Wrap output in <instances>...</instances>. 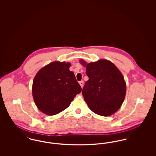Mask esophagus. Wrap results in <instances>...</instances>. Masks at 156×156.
Segmentation results:
<instances>
[{"instance_id":"34e87169","label":"esophagus","mask_w":156,"mask_h":156,"mask_svg":"<svg viewBox=\"0 0 156 156\" xmlns=\"http://www.w3.org/2000/svg\"><path fill=\"white\" fill-rule=\"evenodd\" d=\"M79 83H80V85H81V87H82L83 85V81H81L79 82Z\"/></svg>"}]
</instances>
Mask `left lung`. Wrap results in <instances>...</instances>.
<instances>
[{
    "label": "left lung",
    "instance_id": "obj_1",
    "mask_svg": "<svg viewBox=\"0 0 156 156\" xmlns=\"http://www.w3.org/2000/svg\"><path fill=\"white\" fill-rule=\"evenodd\" d=\"M80 62L86 67V74L89 77L82 89V95L89 109L103 116L114 114L125 98L126 84L123 75L107 59L89 63L81 59Z\"/></svg>",
    "mask_w": 156,
    "mask_h": 156
}]
</instances>
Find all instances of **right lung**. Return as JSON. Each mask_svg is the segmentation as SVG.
<instances>
[{
    "label": "right lung",
    "instance_id": "add662e5",
    "mask_svg": "<svg viewBox=\"0 0 156 156\" xmlns=\"http://www.w3.org/2000/svg\"><path fill=\"white\" fill-rule=\"evenodd\" d=\"M69 62L54 61L40 69L33 81L32 94L38 109L54 115L67 108L81 92Z\"/></svg>",
    "mask_w": 156,
    "mask_h": 156
}]
</instances>
